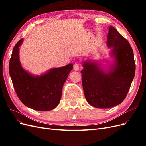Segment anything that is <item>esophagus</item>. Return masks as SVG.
Masks as SVG:
<instances>
[{
  "label": "esophagus",
  "mask_w": 146,
  "mask_h": 146,
  "mask_svg": "<svg viewBox=\"0 0 146 146\" xmlns=\"http://www.w3.org/2000/svg\"><path fill=\"white\" fill-rule=\"evenodd\" d=\"M79 68H80V67H79L78 64L75 63L74 65V69L75 70H79Z\"/></svg>",
  "instance_id": "1"
}]
</instances>
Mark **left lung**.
<instances>
[{
  "label": "left lung",
  "mask_w": 146,
  "mask_h": 146,
  "mask_svg": "<svg viewBox=\"0 0 146 146\" xmlns=\"http://www.w3.org/2000/svg\"><path fill=\"white\" fill-rule=\"evenodd\" d=\"M107 44L114 59L107 70L96 61L83 62L82 85L87 102L99 108L120 104L129 91L135 74L133 52L130 43L110 25Z\"/></svg>",
  "instance_id": "8db88e82"
}]
</instances>
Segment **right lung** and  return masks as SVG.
Returning <instances> with one entry per match:
<instances>
[{
    "label": "right lung",
    "mask_w": 146,
    "mask_h": 146,
    "mask_svg": "<svg viewBox=\"0 0 146 146\" xmlns=\"http://www.w3.org/2000/svg\"><path fill=\"white\" fill-rule=\"evenodd\" d=\"M21 39L13 48L9 72L13 86L20 100L27 107L37 111H50L60 103L63 86L73 68L70 63L52 68L41 76H34L23 69L19 60Z\"/></svg>",
    "instance_id": "add662e5"
}]
</instances>
